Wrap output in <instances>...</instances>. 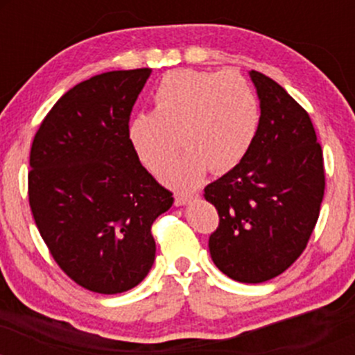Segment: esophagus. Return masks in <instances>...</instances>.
Segmentation results:
<instances>
[{
	"label": "esophagus",
	"mask_w": 355,
	"mask_h": 355,
	"mask_svg": "<svg viewBox=\"0 0 355 355\" xmlns=\"http://www.w3.org/2000/svg\"><path fill=\"white\" fill-rule=\"evenodd\" d=\"M195 197H197V195H195V193H180V195H177V197H175V205H177V207L187 205V203H189L191 198H195Z\"/></svg>",
	"instance_id": "obj_1"
}]
</instances>
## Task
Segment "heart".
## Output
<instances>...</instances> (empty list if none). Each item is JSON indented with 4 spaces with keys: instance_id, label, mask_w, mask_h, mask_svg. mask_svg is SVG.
Masks as SVG:
<instances>
[{
    "instance_id": "1",
    "label": "heart",
    "mask_w": 355,
    "mask_h": 355,
    "mask_svg": "<svg viewBox=\"0 0 355 355\" xmlns=\"http://www.w3.org/2000/svg\"><path fill=\"white\" fill-rule=\"evenodd\" d=\"M153 107L132 118L128 138L138 160L158 175L181 135L186 152L162 175L173 189H193L209 168H234L259 132V100L245 76L234 70L165 73L153 92Z\"/></svg>"
}]
</instances>
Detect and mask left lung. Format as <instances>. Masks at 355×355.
<instances>
[{
  "label": "left lung",
  "instance_id": "left-lung-1",
  "mask_svg": "<svg viewBox=\"0 0 355 355\" xmlns=\"http://www.w3.org/2000/svg\"><path fill=\"white\" fill-rule=\"evenodd\" d=\"M259 132L239 165L205 187L218 211L209 239L214 263L230 279L260 284L287 270L307 247L325 190L324 157L311 116L262 73Z\"/></svg>",
  "mask_w": 355,
  "mask_h": 355
}]
</instances>
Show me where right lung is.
Returning <instances> with one entry per match:
<instances>
[{
    "instance_id": "add662e5",
    "label": "right lung",
    "mask_w": 355,
    "mask_h": 355,
    "mask_svg": "<svg viewBox=\"0 0 355 355\" xmlns=\"http://www.w3.org/2000/svg\"><path fill=\"white\" fill-rule=\"evenodd\" d=\"M150 68L107 71L68 89L36 132L28 197L61 270L87 291L121 294L155 260L152 225L172 207L128 138Z\"/></svg>"
}]
</instances>
